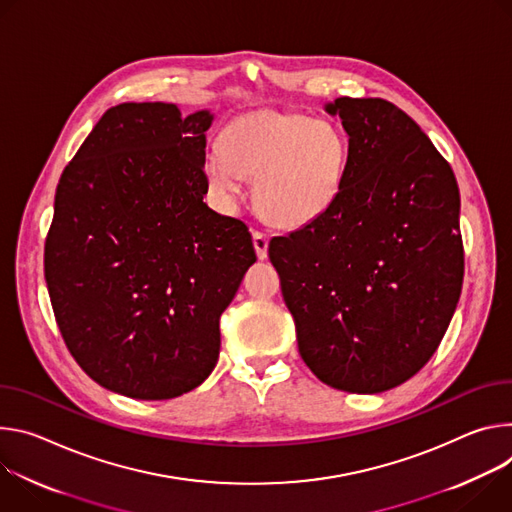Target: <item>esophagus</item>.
Listing matches in <instances>:
<instances>
[{"label": "esophagus", "mask_w": 512, "mask_h": 512, "mask_svg": "<svg viewBox=\"0 0 512 512\" xmlns=\"http://www.w3.org/2000/svg\"><path fill=\"white\" fill-rule=\"evenodd\" d=\"M252 240H254V250H256V256L260 260H264L268 256V236L262 234V232H254L252 234Z\"/></svg>", "instance_id": "obj_1"}]
</instances>
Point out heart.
Instances as JSON below:
<instances>
[{"mask_svg": "<svg viewBox=\"0 0 512 512\" xmlns=\"http://www.w3.org/2000/svg\"><path fill=\"white\" fill-rule=\"evenodd\" d=\"M348 162L344 132L323 118L258 109L227 124L219 152L205 160L209 187L232 199L240 177H254V203L276 225L319 217L342 189Z\"/></svg>", "mask_w": 512, "mask_h": 512, "instance_id": "heart-1", "label": "heart"}]
</instances>
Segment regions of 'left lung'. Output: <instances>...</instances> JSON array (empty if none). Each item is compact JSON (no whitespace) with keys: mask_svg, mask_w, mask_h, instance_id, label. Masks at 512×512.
<instances>
[{"mask_svg":"<svg viewBox=\"0 0 512 512\" xmlns=\"http://www.w3.org/2000/svg\"><path fill=\"white\" fill-rule=\"evenodd\" d=\"M348 132L335 201L268 256L299 352L325 384L390 390L435 354L464 280L460 189L449 162L394 103L337 97Z\"/></svg>","mask_w":512,"mask_h":512,"instance_id":"left-lung-1","label":"left lung"}]
</instances>
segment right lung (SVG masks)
I'll return each instance as SVG.
<instances>
[{
	"label": "right lung",
	"instance_id": "obj_1",
	"mask_svg": "<svg viewBox=\"0 0 512 512\" xmlns=\"http://www.w3.org/2000/svg\"><path fill=\"white\" fill-rule=\"evenodd\" d=\"M203 109H107L63 170L44 244L52 311L77 364L107 390L166 401L219 358V317L256 262L244 221L203 203Z\"/></svg>",
	"mask_w": 512,
	"mask_h": 512
}]
</instances>
